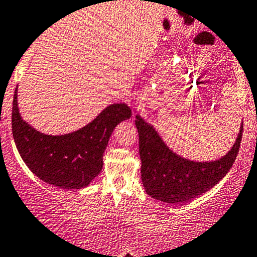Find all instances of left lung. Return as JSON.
<instances>
[{
  "label": "left lung",
  "instance_id": "1",
  "mask_svg": "<svg viewBox=\"0 0 257 257\" xmlns=\"http://www.w3.org/2000/svg\"><path fill=\"white\" fill-rule=\"evenodd\" d=\"M139 133L142 182L154 200L167 203L187 202L218 183L232 167L242 138L243 124L232 148L220 159L211 162L189 161L174 153L153 125L136 116Z\"/></svg>",
  "mask_w": 257,
  "mask_h": 257
}]
</instances>
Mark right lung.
Wrapping results in <instances>:
<instances>
[{
  "instance_id": "add662e5",
  "label": "right lung",
  "mask_w": 257,
  "mask_h": 257,
  "mask_svg": "<svg viewBox=\"0 0 257 257\" xmlns=\"http://www.w3.org/2000/svg\"><path fill=\"white\" fill-rule=\"evenodd\" d=\"M132 116L126 104L106 106L93 121L62 136L40 133L21 118L17 88L12 103V134L32 173L62 189L88 187L103 168V154L114 128Z\"/></svg>"
}]
</instances>
